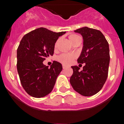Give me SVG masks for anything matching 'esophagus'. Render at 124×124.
Here are the masks:
<instances>
[{
	"mask_svg": "<svg viewBox=\"0 0 124 124\" xmlns=\"http://www.w3.org/2000/svg\"><path fill=\"white\" fill-rule=\"evenodd\" d=\"M62 67H63V69H65V68H67V66L65 65H62Z\"/></svg>",
	"mask_w": 124,
	"mask_h": 124,
	"instance_id": "1",
	"label": "esophagus"
}]
</instances>
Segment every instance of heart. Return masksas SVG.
<instances>
[{
	"instance_id": "obj_1",
	"label": "heart",
	"mask_w": 124,
	"mask_h": 124,
	"mask_svg": "<svg viewBox=\"0 0 124 124\" xmlns=\"http://www.w3.org/2000/svg\"><path fill=\"white\" fill-rule=\"evenodd\" d=\"M69 38L70 39L73 44L78 42L81 39V37L79 35H76V34H70L69 36ZM59 41H57L55 43V47H57V44H58ZM76 57V55L74 54H62L58 56L57 57V60H59V62L62 63V64H65V65H69V64H71L72 60Z\"/></svg>"
}]
</instances>
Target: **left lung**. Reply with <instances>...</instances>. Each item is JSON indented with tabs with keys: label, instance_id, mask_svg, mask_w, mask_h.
<instances>
[{
	"label": "left lung",
	"instance_id": "8db88e82",
	"mask_svg": "<svg viewBox=\"0 0 124 124\" xmlns=\"http://www.w3.org/2000/svg\"><path fill=\"white\" fill-rule=\"evenodd\" d=\"M83 38V47L79 64H85L83 70L72 66L73 74L70 83L75 91L85 96L96 94L103 88L108 77L110 50L105 37L99 30L83 27L75 30Z\"/></svg>",
	"mask_w": 124,
	"mask_h": 124
}]
</instances>
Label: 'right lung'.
I'll list each match as a JSON object with an SVG mask.
<instances>
[{
	"instance_id": "add662e5",
	"label": "right lung",
	"mask_w": 124,
	"mask_h": 124,
	"mask_svg": "<svg viewBox=\"0 0 124 124\" xmlns=\"http://www.w3.org/2000/svg\"><path fill=\"white\" fill-rule=\"evenodd\" d=\"M65 31L55 33L45 28L33 30L23 37L17 50V69L26 92L42 98L52 91L62 64L54 61L48 67L43 62L54 52L55 43Z\"/></svg>"
}]
</instances>
